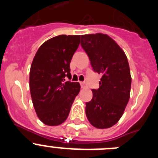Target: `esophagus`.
<instances>
[{
    "mask_svg": "<svg viewBox=\"0 0 158 158\" xmlns=\"http://www.w3.org/2000/svg\"><path fill=\"white\" fill-rule=\"evenodd\" d=\"M80 84H81V86L82 89H85V88H86V83L85 81L80 82Z\"/></svg>",
    "mask_w": 158,
    "mask_h": 158,
    "instance_id": "esophagus-1",
    "label": "esophagus"
}]
</instances>
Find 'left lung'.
Wrapping results in <instances>:
<instances>
[{
	"mask_svg": "<svg viewBox=\"0 0 158 158\" xmlns=\"http://www.w3.org/2000/svg\"><path fill=\"white\" fill-rule=\"evenodd\" d=\"M81 45L93 70L102 75L100 88L92 90L93 99L86 103V116L95 127L109 128L120 119L129 101L131 76L127 58L106 34L83 35Z\"/></svg>",
	"mask_w": 158,
	"mask_h": 158,
	"instance_id": "1",
	"label": "left lung"
}]
</instances>
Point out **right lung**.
Returning <instances> with one entry per match:
<instances>
[{
	"label": "right lung",
	"instance_id": "1",
	"mask_svg": "<svg viewBox=\"0 0 158 158\" xmlns=\"http://www.w3.org/2000/svg\"><path fill=\"white\" fill-rule=\"evenodd\" d=\"M81 35H61L43 43L32 61L29 85L37 116L48 126L66 120L81 89L78 82L64 81L70 75L69 64L80 44Z\"/></svg>",
	"mask_w": 158,
	"mask_h": 158
}]
</instances>
